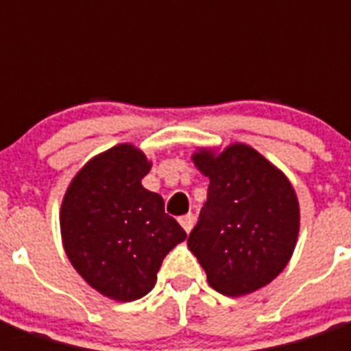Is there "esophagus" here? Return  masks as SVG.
<instances>
[{"instance_id": "34e87169", "label": "esophagus", "mask_w": 351, "mask_h": 351, "mask_svg": "<svg viewBox=\"0 0 351 351\" xmlns=\"http://www.w3.org/2000/svg\"><path fill=\"white\" fill-rule=\"evenodd\" d=\"M178 222H180V226L184 228V231H186V233H189V231L193 230V226H195V215H191V213L184 215V217H180V219H178Z\"/></svg>"}]
</instances>
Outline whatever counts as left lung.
<instances>
[{
    "label": "left lung",
    "mask_w": 351,
    "mask_h": 351,
    "mask_svg": "<svg viewBox=\"0 0 351 351\" xmlns=\"http://www.w3.org/2000/svg\"><path fill=\"white\" fill-rule=\"evenodd\" d=\"M193 162L209 187L187 247L219 293L240 297L264 288L286 267L297 244L300 217L293 186L245 143L222 153L198 149Z\"/></svg>",
    "instance_id": "left-lung-1"
}]
</instances>
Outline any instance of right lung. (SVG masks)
<instances>
[{
  "label": "right lung",
  "instance_id": "add662e5",
  "mask_svg": "<svg viewBox=\"0 0 351 351\" xmlns=\"http://www.w3.org/2000/svg\"><path fill=\"white\" fill-rule=\"evenodd\" d=\"M149 169L147 156L131 143L107 149L78 171L60 211L74 269L120 302L147 295L165 255L187 237L165 213L164 198L142 186Z\"/></svg>",
  "mask_w": 351,
  "mask_h": 351
}]
</instances>
